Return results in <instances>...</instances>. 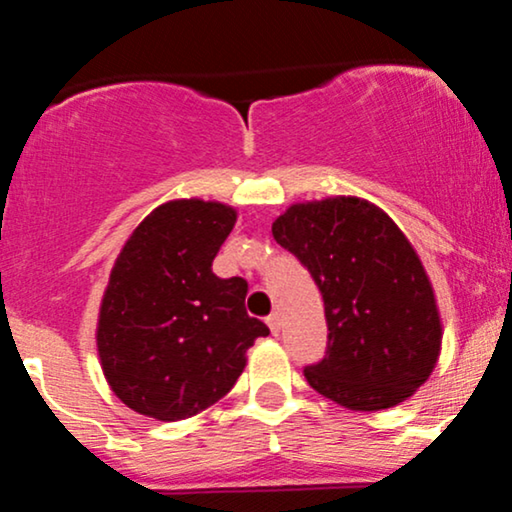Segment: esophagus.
Returning <instances> with one entry per match:
<instances>
[{"label": "esophagus", "instance_id": "esophagus-1", "mask_svg": "<svg viewBox=\"0 0 512 512\" xmlns=\"http://www.w3.org/2000/svg\"><path fill=\"white\" fill-rule=\"evenodd\" d=\"M267 325H269V330H272V334L276 337V334L281 332V315L279 313H272L267 317Z\"/></svg>", "mask_w": 512, "mask_h": 512}]
</instances>
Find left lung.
Wrapping results in <instances>:
<instances>
[{"instance_id": "8db88e82", "label": "left lung", "mask_w": 512, "mask_h": 512, "mask_svg": "<svg viewBox=\"0 0 512 512\" xmlns=\"http://www.w3.org/2000/svg\"><path fill=\"white\" fill-rule=\"evenodd\" d=\"M274 240L301 260L325 301L327 351L305 380L351 411L404 402L436 368L443 325L424 264L383 209L361 197L291 204Z\"/></svg>"}]
</instances>
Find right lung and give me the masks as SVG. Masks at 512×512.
Segmentation results:
<instances>
[{
  "instance_id": "add662e5",
  "label": "right lung",
  "mask_w": 512,
  "mask_h": 512,
  "mask_svg": "<svg viewBox=\"0 0 512 512\" xmlns=\"http://www.w3.org/2000/svg\"><path fill=\"white\" fill-rule=\"evenodd\" d=\"M238 211L173 199L127 238L98 313V358L110 390L156 421L190 419L231 392L269 327L245 310L248 281L211 272Z\"/></svg>"
}]
</instances>
